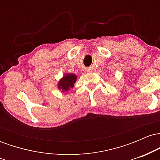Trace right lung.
<instances>
[{"label": "right lung", "mask_w": 160, "mask_h": 160, "mask_svg": "<svg viewBox=\"0 0 160 160\" xmlns=\"http://www.w3.org/2000/svg\"><path fill=\"white\" fill-rule=\"evenodd\" d=\"M77 80V76L74 74H66L59 80L58 88L62 92H68L71 88H73Z\"/></svg>", "instance_id": "add662e5"}]
</instances>
